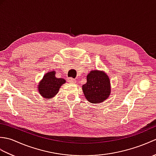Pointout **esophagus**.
<instances>
[{
  "mask_svg": "<svg viewBox=\"0 0 156 156\" xmlns=\"http://www.w3.org/2000/svg\"><path fill=\"white\" fill-rule=\"evenodd\" d=\"M68 82H71V83H76V80L75 79H73L72 78H69L68 79Z\"/></svg>",
  "mask_w": 156,
  "mask_h": 156,
  "instance_id": "1",
  "label": "esophagus"
}]
</instances>
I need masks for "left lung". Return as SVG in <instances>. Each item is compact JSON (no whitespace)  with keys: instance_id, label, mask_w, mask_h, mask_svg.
<instances>
[{"instance_id":"8db88e82","label":"left lung","mask_w":156,"mask_h":156,"mask_svg":"<svg viewBox=\"0 0 156 156\" xmlns=\"http://www.w3.org/2000/svg\"><path fill=\"white\" fill-rule=\"evenodd\" d=\"M86 98L91 103H101L110 95V80L103 72L91 71L87 76V83L82 86Z\"/></svg>"}]
</instances>
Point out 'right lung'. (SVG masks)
Listing matches in <instances>:
<instances>
[{"label":"right lung","mask_w":156,"mask_h":156,"mask_svg":"<svg viewBox=\"0 0 156 156\" xmlns=\"http://www.w3.org/2000/svg\"><path fill=\"white\" fill-rule=\"evenodd\" d=\"M54 71L47 73L43 78L38 86L39 93L44 98H51L58 94L61 86L66 80L63 78H58L55 76Z\"/></svg>","instance_id":"obj_1"}]
</instances>
